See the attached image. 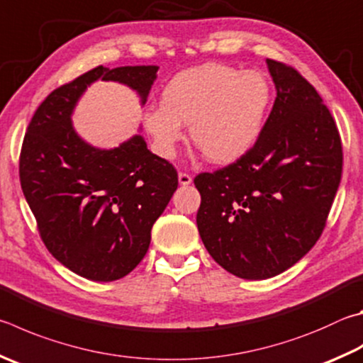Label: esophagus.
I'll return each instance as SVG.
<instances>
[{
	"label": "esophagus",
	"mask_w": 363,
	"mask_h": 363,
	"mask_svg": "<svg viewBox=\"0 0 363 363\" xmlns=\"http://www.w3.org/2000/svg\"><path fill=\"white\" fill-rule=\"evenodd\" d=\"M177 179H179L181 186H189V184L192 182V176L187 174V173H179V174H177Z\"/></svg>",
	"instance_id": "obj_1"
}]
</instances>
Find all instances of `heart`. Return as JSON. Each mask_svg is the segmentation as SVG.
I'll return each mask as SVG.
<instances>
[{"mask_svg": "<svg viewBox=\"0 0 363 363\" xmlns=\"http://www.w3.org/2000/svg\"><path fill=\"white\" fill-rule=\"evenodd\" d=\"M272 85L259 71L208 63L176 74L164 85L162 104L143 114L157 154L173 159L190 125L192 143L217 164L241 159L262 133Z\"/></svg>", "mask_w": 363, "mask_h": 363, "instance_id": "1", "label": "heart"}]
</instances>
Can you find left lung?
I'll list each match as a JSON object with an SVG mask.
<instances>
[{
    "instance_id": "left-lung-1",
    "label": "left lung",
    "mask_w": 363,
    "mask_h": 363,
    "mask_svg": "<svg viewBox=\"0 0 363 363\" xmlns=\"http://www.w3.org/2000/svg\"><path fill=\"white\" fill-rule=\"evenodd\" d=\"M267 67L276 100L254 147L194 181L203 245L242 279L273 278L309 252L342 169L338 128L318 91L284 63L267 60Z\"/></svg>"
}]
</instances>
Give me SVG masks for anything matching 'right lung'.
<instances>
[{"mask_svg": "<svg viewBox=\"0 0 363 363\" xmlns=\"http://www.w3.org/2000/svg\"><path fill=\"white\" fill-rule=\"evenodd\" d=\"M159 67H96L39 104L21 152V184L45 247L72 273L109 282L138 267L150 230L177 189L173 164L141 135L113 149L84 141L72 113L87 87L113 81L147 101Z\"/></svg>", "mask_w": 363, "mask_h": 363, "instance_id": "add662e5", "label": "right lung"}]
</instances>
